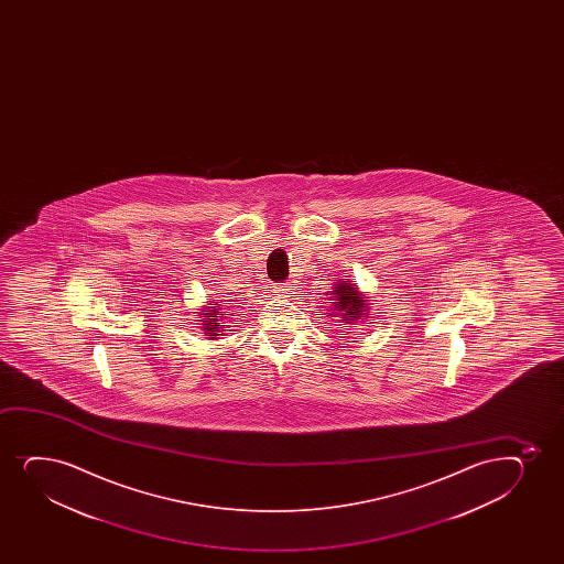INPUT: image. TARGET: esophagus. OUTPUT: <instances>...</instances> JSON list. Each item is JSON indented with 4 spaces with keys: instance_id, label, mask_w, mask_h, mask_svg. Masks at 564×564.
Segmentation results:
<instances>
[{
    "instance_id": "34e87169",
    "label": "esophagus",
    "mask_w": 564,
    "mask_h": 564,
    "mask_svg": "<svg viewBox=\"0 0 564 564\" xmlns=\"http://www.w3.org/2000/svg\"><path fill=\"white\" fill-rule=\"evenodd\" d=\"M293 285L290 284V282H282V284H274V288H272V292L276 293V295H280V297H288L290 295V292H292Z\"/></svg>"
}]
</instances>
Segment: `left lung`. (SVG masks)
Returning <instances> with one entry per match:
<instances>
[{"label":"left lung","mask_w":564,"mask_h":564,"mask_svg":"<svg viewBox=\"0 0 564 564\" xmlns=\"http://www.w3.org/2000/svg\"><path fill=\"white\" fill-rule=\"evenodd\" d=\"M335 295V311L338 316H343V324H356L357 319H361L362 314H367V299L362 297V293L357 290L356 285L350 284L348 279L335 284L333 290Z\"/></svg>","instance_id":"8db88e82"}]
</instances>
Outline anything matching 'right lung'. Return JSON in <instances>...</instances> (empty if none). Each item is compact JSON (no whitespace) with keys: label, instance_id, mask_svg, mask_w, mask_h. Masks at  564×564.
Segmentation results:
<instances>
[{"label":"right lung","instance_id":"add662e5","mask_svg":"<svg viewBox=\"0 0 564 564\" xmlns=\"http://www.w3.org/2000/svg\"><path fill=\"white\" fill-rule=\"evenodd\" d=\"M224 314H220V308L218 306H207L205 311H203V329L207 330L208 338H216L220 335V317Z\"/></svg>","mask_w":564,"mask_h":564}]
</instances>
